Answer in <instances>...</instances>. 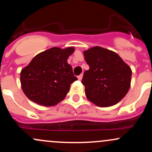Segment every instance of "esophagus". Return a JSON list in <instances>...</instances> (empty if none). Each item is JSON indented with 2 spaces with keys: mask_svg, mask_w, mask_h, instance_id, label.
<instances>
[{
  "mask_svg": "<svg viewBox=\"0 0 152 152\" xmlns=\"http://www.w3.org/2000/svg\"><path fill=\"white\" fill-rule=\"evenodd\" d=\"M82 78H83V74H80L79 76H78V79L79 80V81H81Z\"/></svg>",
  "mask_w": 152,
  "mask_h": 152,
  "instance_id": "1",
  "label": "esophagus"
}]
</instances>
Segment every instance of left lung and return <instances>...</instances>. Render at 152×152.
<instances>
[{"mask_svg":"<svg viewBox=\"0 0 152 152\" xmlns=\"http://www.w3.org/2000/svg\"><path fill=\"white\" fill-rule=\"evenodd\" d=\"M83 54L89 66L81 81L87 99L102 107L117 104L130 88L129 66L117 53L102 47H93Z\"/></svg>","mask_w":152,"mask_h":152,"instance_id":"obj_1","label":"left lung"}]
</instances>
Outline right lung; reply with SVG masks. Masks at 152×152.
I'll use <instances>...</instances> for the list:
<instances>
[{"label": "right lung", "mask_w": 152, "mask_h": 152, "mask_svg": "<svg viewBox=\"0 0 152 152\" xmlns=\"http://www.w3.org/2000/svg\"><path fill=\"white\" fill-rule=\"evenodd\" d=\"M73 47L50 48L36 55L20 72V83L26 96L36 104L55 106L65 99L74 76L69 56Z\"/></svg>", "instance_id": "add662e5"}]
</instances>
